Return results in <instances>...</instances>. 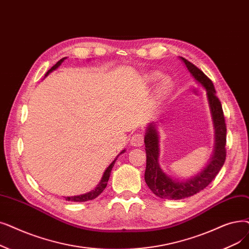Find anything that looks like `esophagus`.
I'll return each mask as SVG.
<instances>
[{
  "instance_id": "34e87169",
  "label": "esophagus",
  "mask_w": 249,
  "mask_h": 249,
  "mask_svg": "<svg viewBox=\"0 0 249 249\" xmlns=\"http://www.w3.org/2000/svg\"><path fill=\"white\" fill-rule=\"evenodd\" d=\"M130 144L132 146H142L143 144V134L142 133H135L132 135Z\"/></svg>"
}]
</instances>
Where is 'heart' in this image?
Listing matches in <instances>:
<instances>
[{"label": "heart", "mask_w": 249, "mask_h": 249, "mask_svg": "<svg viewBox=\"0 0 249 249\" xmlns=\"http://www.w3.org/2000/svg\"><path fill=\"white\" fill-rule=\"evenodd\" d=\"M160 76V73L155 72V73L151 74V79L157 80ZM171 86H172V80L169 77H164L163 79H161V81L160 82L158 92L160 94H165V93H167L170 90Z\"/></svg>", "instance_id": "heart-1"}]
</instances>
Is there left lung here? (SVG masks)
Returning a JSON list of instances; mask_svg holds the SVG:
<instances>
[{"label": "left lung", "mask_w": 249, "mask_h": 249, "mask_svg": "<svg viewBox=\"0 0 249 249\" xmlns=\"http://www.w3.org/2000/svg\"><path fill=\"white\" fill-rule=\"evenodd\" d=\"M184 63L191 76L207 91L212 121L213 125L214 143L213 155L200 172L188 179L173 178L166 174L159 163L160 157V135L157 124L148 123L144 135L146 153V168L144 180L148 188L160 198L183 199L194 196L203 190L217 176L226 160V124L222 105L215 95V89L210 78L201 70L186 59L179 57Z\"/></svg>", "instance_id": "left-lung-1"}]
</instances>
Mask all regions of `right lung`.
Here are the masks:
<instances>
[{
    "label": "right lung",
    "mask_w": 249,
    "mask_h": 249,
    "mask_svg": "<svg viewBox=\"0 0 249 249\" xmlns=\"http://www.w3.org/2000/svg\"><path fill=\"white\" fill-rule=\"evenodd\" d=\"M65 59H67V57H65V58H63V59H61L59 62H57L55 65H53V66L47 72V74L45 75V77H47L48 75L51 73V72H53V70H56L60 65L64 62V60ZM125 149H123L120 154H119L117 157H116V159L112 161V163L110 164V166L107 167L106 170H105V172H104V174H103V177H102V179H101V181H100V183L98 185H96V187L94 188V189H92V190H90V191H89V192H86V193H83V194H79V196H67V197H65V199L66 200H68V201H75V202H84V201H89V200H91V199H94L95 197H98L100 194L105 190V188L107 187V181H109V178H110V175H111V171H112V169H113V167H114V165H115V161L117 160V159H118V157L120 156V155H122L123 153H125Z\"/></svg>",
    "instance_id": "obj_1"
}]
</instances>
